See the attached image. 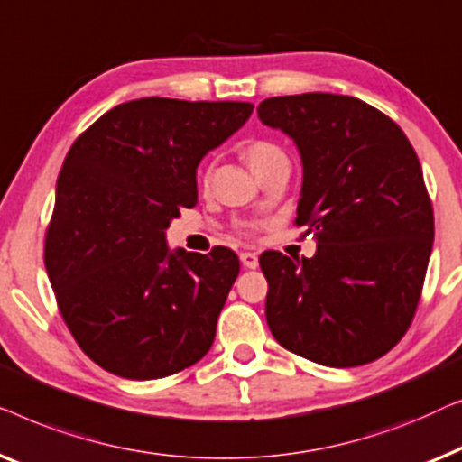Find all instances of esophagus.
I'll list each match as a JSON object with an SVG mask.
<instances>
[{
	"label": "esophagus",
	"mask_w": 462,
	"mask_h": 462,
	"mask_svg": "<svg viewBox=\"0 0 462 462\" xmlns=\"http://www.w3.org/2000/svg\"><path fill=\"white\" fill-rule=\"evenodd\" d=\"M240 263L245 265V268H249V270H255L257 265H259V257L255 255V253H240Z\"/></svg>",
	"instance_id": "obj_1"
}]
</instances>
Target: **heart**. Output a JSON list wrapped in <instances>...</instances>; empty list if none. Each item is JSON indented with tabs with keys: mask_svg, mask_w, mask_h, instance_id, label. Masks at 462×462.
<instances>
[{
	"mask_svg": "<svg viewBox=\"0 0 462 462\" xmlns=\"http://www.w3.org/2000/svg\"><path fill=\"white\" fill-rule=\"evenodd\" d=\"M243 157L246 161V165L251 167L253 173H262L265 167H270L272 163H276L278 159H287L284 152L278 148L276 144H272L268 140H255L251 144L245 146Z\"/></svg>",
	"mask_w": 462,
	"mask_h": 462,
	"instance_id": "obj_1",
	"label": "heart"
}]
</instances>
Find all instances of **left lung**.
I'll list each match as a JSON object with an SVG mask.
<instances>
[{
	"label": "left lung",
	"instance_id": "obj_1",
	"mask_svg": "<svg viewBox=\"0 0 462 462\" xmlns=\"http://www.w3.org/2000/svg\"><path fill=\"white\" fill-rule=\"evenodd\" d=\"M257 115L295 142L303 165L295 222L318 245L310 259L259 257L272 335L322 366L381 358L411 327L433 246L417 152L387 115L352 96H281Z\"/></svg>",
	"mask_w": 462,
	"mask_h": 462
}]
</instances>
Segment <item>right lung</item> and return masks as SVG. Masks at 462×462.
Masks as SVG:
<instances>
[{
    "mask_svg": "<svg viewBox=\"0 0 462 462\" xmlns=\"http://www.w3.org/2000/svg\"><path fill=\"white\" fill-rule=\"evenodd\" d=\"M253 113L249 102L140 98L86 129L64 159L45 270L79 347L123 379L180 373L209 352L238 276L226 246L169 249L197 205V167Z\"/></svg>",
    "mask_w": 462,
    "mask_h": 462,
    "instance_id": "obj_1",
    "label": "right lung"
}]
</instances>
